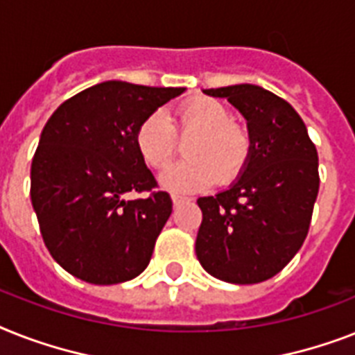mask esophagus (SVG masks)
<instances>
[{"label": "esophagus", "instance_id": "esophagus-1", "mask_svg": "<svg viewBox=\"0 0 355 355\" xmlns=\"http://www.w3.org/2000/svg\"><path fill=\"white\" fill-rule=\"evenodd\" d=\"M171 200H173V206H180V204L187 202V200H189V198H186V197H180V195H173V197H171Z\"/></svg>", "mask_w": 355, "mask_h": 355}]
</instances>
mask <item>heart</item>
Listing matches in <instances>:
<instances>
[{"label":"heart","instance_id":"obj_1","mask_svg":"<svg viewBox=\"0 0 355 355\" xmlns=\"http://www.w3.org/2000/svg\"><path fill=\"white\" fill-rule=\"evenodd\" d=\"M177 128L193 138L186 148L187 160L160 175L164 189L191 193L215 180L232 182L241 175L252 153L250 132L233 122V112L213 98H191L177 111ZM135 144L148 166L164 169L178 151L177 132L166 112L155 111L144 118L135 132Z\"/></svg>","mask_w":355,"mask_h":355}]
</instances>
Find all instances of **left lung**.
Here are the masks:
<instances>
[{
  "instance_id": "8db88e82",
  "label": "left lung",
  "mask_w": 355,
  "mask_h": 355,
  "mask_svg": "<svg viewBox=\"0 0 355 355\" xmlns=\"http://www.w3.org/2000/svg\"><path fill=\"white\" fill-rule=\"evenodd\" d=\"M202 93L226 98L246 118L252 153L232 186L197 200L195 252L215 279L255 284L277 275L306 239L319 191L318 149L297 111L266 89L239 83Z\"/></svg>"
}]
</instances>
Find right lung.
Here are the masks:
<instances>
[{"label":"right lung","instance_id":"add662e5","mask_svg":"<svg viewBox=\"0 0 355 355\" xmlns=\"http://www.w3.org/2000/svg\"><path fill=\"white\" fill-rule=\"evenodd\" d=\"M111 80L63 102L49 118L31 166V200L54 261L91 284H118L148 268L171 215L166 191L135 144L144 118L184 93Z\"/></svg>","mask_w":355,"mask_h":355}]
</instances>
